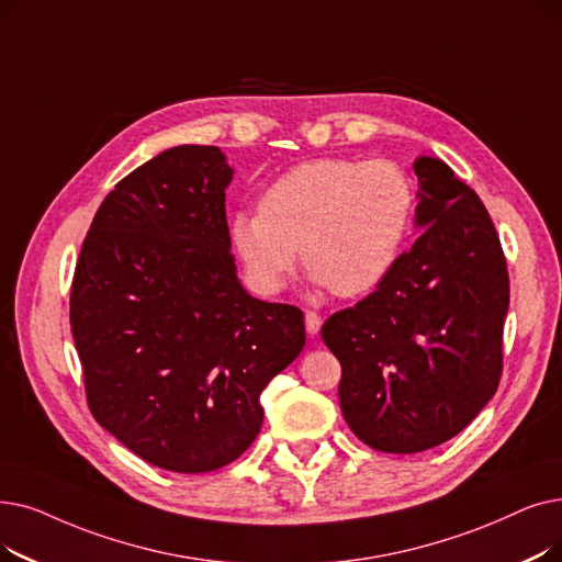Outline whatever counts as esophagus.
<instances>
[{"instance_id":"1","label":"esophagus","mask_w":562,"mask_h":562,"mask_svg":"<svg viewBox=\"0 0 562 562\" xmlns=\"http://www.w3.org/2000/svg\"><path fill=\"white\" fill-rule=\"evenodd\" d=\"M322 316L319 314H316V312H305V328H307V335H316V333H319L322 330Z\"/></svg>"}]
</instances>
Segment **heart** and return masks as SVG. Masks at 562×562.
Listing matches in <instances>:
<instances>
[{
  "label": "heart",
  "instance_id": "b5f03b06",
  "mask_svg": "<svg viewBox=\"0 0 562 562\" xmlns=\"http://www.w3.org/2000/svg\"><path fill=\"white\" fill-rule=\"evenodd\" d=\"M413 209L416 194L400 165L383 158H316L268 186L259 211H236L229 240L263 291L284 284L301 252L316 286L351 299L376 289L393 271Z\"/></svg>",
  "mask_w": 562,
  "mask_h": 562
}]
</instances>
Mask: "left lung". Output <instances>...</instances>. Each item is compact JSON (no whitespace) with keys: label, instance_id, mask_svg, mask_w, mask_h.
I'll return each instance as SVG.
<instances>
[{"label":"left lung","instance_id":"left-lung-1","mask_svg":"<svg viewBox=\"0 0 562 562\" xmlns=\"http://www.w3.org/2000/svg\"><path fill=\"white\" fill-rule=\"evenodd\" d=\"M413 248L368 299L322 326L341 364L339 408L364 446H441L496 393L509 305L507 263L477 194L420 156Z\"/></svg>","mask_w":562,"mask_h":562}]
</instances>
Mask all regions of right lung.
Here are the masks:
<instances>
[{"label":"right lung","instance_id":"obj_1","mask_svg":"<svg viewBox=\"0 0 562 562\" xmlns=\"http://www.w3.org/2000/svg\"><path fill=\"white\" fill-rule=\"evenodd\" d=\"M234 169L183 144L137 167L95 211L70 286L91 416L144 461L209 473L246 452L261 390L305 347L303 312L236 278Z\"/></svg>","mask_w":562,"mask_h":562}]
</instances>
